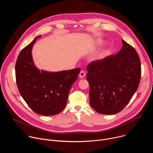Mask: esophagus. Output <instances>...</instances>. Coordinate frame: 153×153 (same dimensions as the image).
I'll list each match as a JSON object with an SVG mask.
<instances>
[{
	"label": "esophagus",
	"mask_w": 153,
	"mask_h": 153,
	"mask_svg": "<svg viewBox=\"0 0 153 153\" xmlns=\"http://www.w3.org/2000/svg\"><path fill=\"white\" fill-rule=\"evenodd\" d=\"M85 76V71H80V73H79V77H80V78H81V79H82V78H83Z\"/></svg>",
	"instance_id": "esophagus-1"
}]
</instances>
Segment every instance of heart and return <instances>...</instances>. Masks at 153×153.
I'll list each match as a JSON object with an SVG mask.
<instances>
[{
  "label": "heart",
  "mask_w": 153,
  "mask_h": 153,
  "mask_svg": "<svg viewBox=\"0 0 153 153\" xmlns=\"http://www.w3.org/2000/svg\"><path fill=\"white\" fill-rule=\"evenodd\" d=\"M99 43H100V42H97L96 43H95V44H94V47H96V46L99 45Z\"/></svg>",
  "instance_id": "obj_1"
}]
</instances>
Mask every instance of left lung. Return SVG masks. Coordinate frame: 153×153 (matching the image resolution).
Wrapping results in <instances>:
<instances>
[{"mask_svg": "<svg viewBox=\"0 0 153 153\" xmlns=\"http://www.w3.org/2000/svg\"><path fill=\"white\" fill-rule=\"evenodd\" d=\"M122 44L116 54L93 62L87 67L90 105L102 114L111 115L121 111L131 99L140 83L139 56L123 39Z\"/></svg>", "mask_w": 153, "mask_h": 153, "instance_id": "8db88e82", "label": "left lung"}]
</instances>
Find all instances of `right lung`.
Returning <instances> with one entry per match:
<instances>
[{
  "instance_id": "obj_1",
  "label": "right lung",
  "mask_w": 153,
  "mask_h": 153,
  "mask_svg": "<svg viewBox=\"0 0 153 153\" xmlns=\"http://www.w3.org/2000/svg\"><path fill=\"white\" fill-rule=\"evenodd\" d=\"M40 37H36L19 53L15 67L16 79L20 95L33 111L42 116H53L66 106L71 87L80 69L48 72L37 68L31 50Z\"/></svg>"
}]
</instances>
